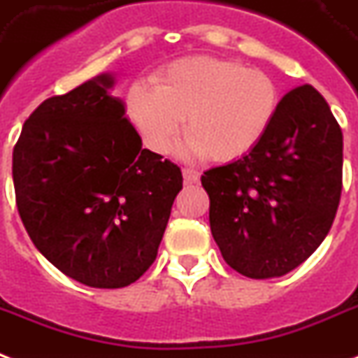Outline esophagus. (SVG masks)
Masks as SVG:
<instances>
[{"mask_svg":"<svg viewBox=\"0 0 358 358\" xmlns=\"http://www.w3.org/2000/svg\"><path fill=\"white\" fill-rule=\"evenodd\" d=\"M182 174H184V182H186V184H195V182H199L201 178L199 172L193 171V169H184Z\"/></svg>","mask_w":358,"mask_h":358,"instance_id":"obj_1","label":"esophagus"}]
</instances>
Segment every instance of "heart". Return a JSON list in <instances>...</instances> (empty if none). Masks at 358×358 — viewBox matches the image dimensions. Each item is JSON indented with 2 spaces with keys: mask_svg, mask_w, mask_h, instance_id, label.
I'll return each instance as SVG.
<instances>
[{
  "mask_svg": "<svg viewBox=\"0 0 358 358\" xmlns=\"http://www.w3.org/2000/svg\"><path fill=\"white\" fill-rule=\"evenodd\" d=\"M279 89L266 71L237 60L182 58L159 71L155 87L134 83L127 115L152 152L171 150L186 119L180 150L227 163L248 155L273 125Z\"/></svg>",
  "mask_w": 358,
  "mask_h": 358,
  "instance_id": "b5f03b06",
  "label": "heart"
}]
</instances>
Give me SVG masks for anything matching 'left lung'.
<instances>
[{
	"instance_id": "1",
	"label": "left lung",
	"mask_w": 358,
	"mask_h": 358,
	"mask_svg": "<svg viewBox=\"0 0 358 358\" xmlns=\"http://www.w3.org/2000/svg\"><path fill=\"white\" fill-rule=\"evenodd\" d=\"M341 166L343 134L327 100L311 85L287 92L252 152L201 176L227 266L271 279L303 264L332 227Z\"/></svg>"
}]
</instances>
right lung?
Here are the masks:
<instances>
[{
    "label": "right lung",
    "instance_id": "obj_1",
    "mask_svg": "<svg viewBox=\"0 0 358 358\" xmlns=\"http://www.w3.org/2000/svg\"><path fill=\"white\" fill-rule=\"evenodd\" d=\"M100 73L34 110L13 150L18 214L52 266L94 288H123L152 266L182 172L144 150Z\"/></svg>",
    "mask_w": 358,
    "mask_h": 358
}]
</instances>
